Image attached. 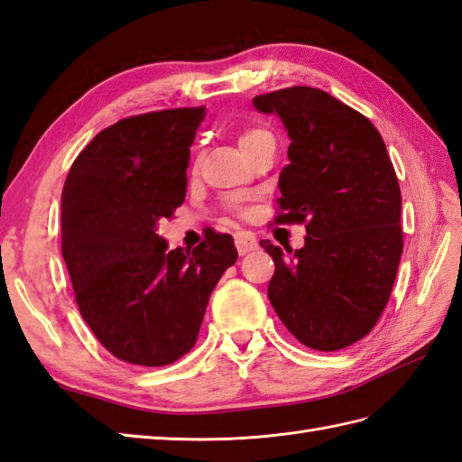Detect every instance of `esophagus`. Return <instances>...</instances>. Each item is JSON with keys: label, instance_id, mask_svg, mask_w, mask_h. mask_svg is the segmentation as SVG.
Listing matches in <instances>:
<instances>
[{"label": "esophagus", "instance_id": "obj_1", "mask_svg": "<svg viewBox=\"0 0 462 462\" xmlns=\"http://www.w3.org/2000/svg\"><path fill=\"white\" fill-rule=\"evenodd\" d=\"M236 250H238L240 255H245V254L257 250L255 236L250 234V232H238V234H236Z\"/></svg>", "mask_w": 462, "mask_h": 462}]
</instances>
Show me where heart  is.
Listing matches in <instances>:
<instances>
[{
	"label": "heart",
	"instance_id": "1",
	"mask_svg": "<svg viewBox=\"0 0 462 462\" xmlns=\"http://www.w3.org/2000/svg\"><path fill=\"white\" fill-rule=\"evenodd\" d=\"M271 136V133L269 130H265V128H247L245 133L240 136V148L244 150L245 146H250V144H254V142H257V140H263V138H269Z\"/></svg>",
	"mask_w": 462,
	"mask_h": 462
}]
</instances>
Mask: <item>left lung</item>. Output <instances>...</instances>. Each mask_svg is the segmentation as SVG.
Masks as SVG:
<instances>
[{"label":"left lung","mask_w":462,"mask_h":462,"mask_svg":"<svg viewBox=\"0 0 462 462\" xmlns=\"http://www.w3.org/2000/svg\"><path fill=\"white\" fill-rule=\"evenodd\" d=\"M291 138L277 222H306L292 252L262 240L275 273L267 297L300 344L337 351L374 328L402 255V195L383 136L329 93L294 86L254 97Z\"/></svg>","instance_id":"1"}]
</instances>
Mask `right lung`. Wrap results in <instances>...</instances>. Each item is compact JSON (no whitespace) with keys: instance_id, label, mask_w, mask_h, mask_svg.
<instances>
[{"instance_id":"1","label":"right lung","mask_w":462,"mask_h":462,"mask_svg":"<svg viewBox=\"0 0 462 462\" xmlns=\"http://www.w3.org/2000/svg\"><path fill=\"white\" fill-rule=\"evenodd\" d=\"M205 107L128 116L79 152L62 189V257L81 318L116 359L163 366L195 346L238 252L210 232L193 252L156 234L185 200Z\"/></svg>"}]
</instances>
